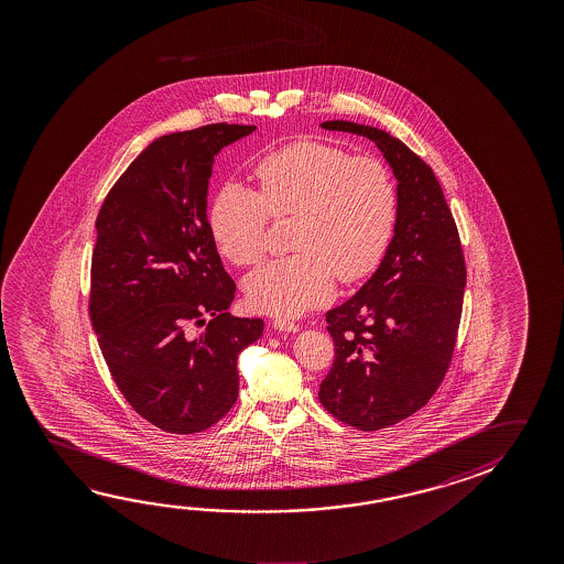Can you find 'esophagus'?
<instances>
[{"instance_id":"34e87169","label":"esophagus","mask_w":564,"mask_h":564,"mask_svg":"<svg viewBox=\"0 0 564 564\" xmlns=\"http://www.w3.org/2000/svg\"><path fill=\"white\" fill-rule=\"evenodd\" d=\"M273 326L281 333H299V324L295 321H289V318H275Z\"/></svg>"}]
</instances>
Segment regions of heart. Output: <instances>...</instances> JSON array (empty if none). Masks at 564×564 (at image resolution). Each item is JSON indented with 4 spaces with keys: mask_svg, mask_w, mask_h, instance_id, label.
Returning <instances> with one entry per match:
<instances>
[{
    "mask_svg": "<svg viewBox=\"0 0 564 564\" xmlns=\"http://www.w3.org/2000/svg\"><path fill=\"white\" fill-rule=\"evenodd\" d=\"M258 193L238 183L214 196L210 230L231 263L256 265L268 251L269 216H295L293 256L269 261L243 283L248 303L261 313L295 314L323 305L341 283L368 278L388 251L398 191L379 159L296 141L259 158Z\"/></svg>",
    "mask_w": 564,
    "mask_h": 564,
    "instance_id": "b5f03b06",
    "label": "heart"
}]
</instances>
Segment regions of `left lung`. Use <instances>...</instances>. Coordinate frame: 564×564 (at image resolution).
<instances>
[{"mask_svg":"<svg viewBox=\"0 0 564 564\" xmlns=\"http://www.w3.org/2000/svg\"><path fill=\"white\" fill-rule=\"evenodd\" d=\"M324 130L371 139L398 178L395 234L378 271L326 313L334 364L324 409L346 425L379 431L429 403L453 361L466 263L453 213L433 169L388 131L354 121Z\"/></svg>","mask_w":564,"mask_h":564,"instance_id":"obj_1","label":"left lung"}]
</instances>
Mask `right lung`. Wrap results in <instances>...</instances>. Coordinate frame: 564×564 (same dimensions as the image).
Listing matches in <instances>:
<instances>
[{
  "mask_svg": "<svg viewBox=\"0 0 564 564\" xmlns=\"http://www.w3.org/2000/svg\"><path fill=\"white\" fill-rule=\"evenodd\" d=\"M253 130L210 123L155 139L96 218L94 333L121 395L166 433H200L230 411L238 354L263 334L261 318L228 313L236 283L206 216L214 158Z\"/></svg>",
  "mask_w": 564,
  "mask_h": 564,
  "instance_id": "right-lung-1",
  "label": "right lung"
}]
</instances>
